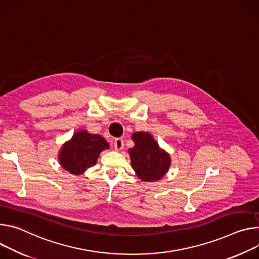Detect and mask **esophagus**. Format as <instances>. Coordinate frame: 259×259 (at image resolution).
Masks as SVG:
<instances>
[{
  "label": "esophagus",
  "mask_w": 259,
  "mask_h": 259,
  "mask_svg": "<svg viewBox=\"0 0 259 259\" xmlns=\"http://www.w3.org/2000/svg\"><path fill=\"white\" fill-rule=\"evenodd\" d=\"M113 145H114L115 150H117V151L122 150V149H123V146H124L123 140H122V139H120V138H118V139H115V140H114V143H113Z\"/></svg>",
  "instance_id": "34e87169"
}]
</instances>
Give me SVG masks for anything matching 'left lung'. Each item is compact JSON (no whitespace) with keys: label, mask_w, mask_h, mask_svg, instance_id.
I'll list each match as a JSON object with an SVG mask.
<instances>
[{"label":"left lung","mask_w":259,"mask_h":259,"mask_svg":"<svg viewBox=\"0 0 259 259\" xmlns=\"http://www.w3.org/2000/svg\"><path fill=\"white\" fill-rule=\"evenodd\" d=\"M132 139L135 146L128 153L137 176L144 182L160 180L170 165L169 155L158 146L149 133L137 132Z\"/></svg>","instance_id":"1"}]
</instances>
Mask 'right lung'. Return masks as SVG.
<instances>
[{"mask_svg": "<svg viewBox=\"0 0 259 259\" xmlns=\"http://www.w3.org/2000/svg\"><path fill=\"white\" fill-rule=\"evenodd\" d=\"M110 147L100 135L78 131L72 139L63 145L60 153V164L73 175H81L96 164L100 153Z\"/></svg>", "mask_w": 259, "mask_h": 259, "instance_id": "obj_1", "label": "right lung"}]
</instances>
